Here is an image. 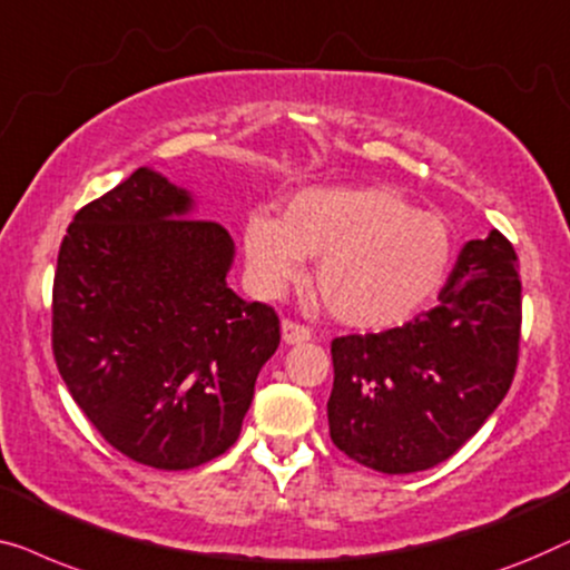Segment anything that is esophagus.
<instances>
[{"instance_id":"esophagus-1","label":"esophagus","mask_w":570,"mask_h":570,"mask_svg":"<svg viewBox=\"0 0 570 570\" xmlns=\"http://www.w3.org/2000/svg\"><path fill=\"white\" fill-rule=\"evenodd\" d=\"M282 335H284V343H288V346H292V343H304V341L312 338L309 327L296 323V320H284Z\"/></svg>"}]
</instances>
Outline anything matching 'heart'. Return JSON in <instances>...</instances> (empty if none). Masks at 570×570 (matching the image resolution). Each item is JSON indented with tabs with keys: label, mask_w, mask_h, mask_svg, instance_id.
<instances>
[{
	"label": "heart",
	"mask_w": 570,
	"mask_h": 570,
	"mask_svg": "<svg viewBox=\"0 0 570 570\" xmlns=\"http://www.w3.org/2000/svg\"><path fill=\"white\" fill-rule=\"evenodd\" d=\"M245 255L263 292L299 278L304 255L320 258L315 294L327 315L358 331L411 320L444 284L452 235L436 214L415 212L390 188H309L284 219L250 214Z\"/></svg>",
	"instance_id": "obj_1"
}]
</instances>
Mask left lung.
Masks as SVG:
<instances>
[{
    "label": "left lung",
    "instance_id": "8db88e82",
    "mask_svg": "<svg viewBox=\"0 0 570 570\" xmlns=\"http://www.w3.org/2000/svg\"><path fill=\"white\" fill-rule=\"evenodd\" d=\"M519 341V258L493 229L462 247L436 307L390 331L333 338V444L387 475L449 460L507 397Z\"/></svg>",
    "mask_w": 570,
    "mask_h": 570
}]
</instances>
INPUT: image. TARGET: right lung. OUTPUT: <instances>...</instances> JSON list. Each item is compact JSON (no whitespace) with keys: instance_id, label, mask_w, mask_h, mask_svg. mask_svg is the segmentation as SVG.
Returning a JSON list of instances; mask_svg holds the SVG:
<instances>
[{"instance_id":"obj_1","label":"right lung","mask_w":570,"mask_h":570,"mask_svg":"<svg viewBox=\"0 0 570 570\" xmlns=\"http://www.w3.org/2000/svg\"><path fill=\"white\" fill-rule=\"evenodd\" d=\"M147 167L75 214L53 274L51 348L87 421L128 460L190 470L237 442L276 309L227 286L229 232Z\"/></svg>"}]
</instances>
